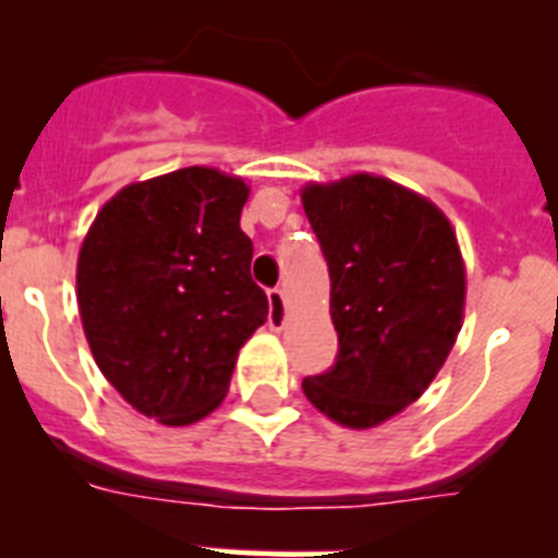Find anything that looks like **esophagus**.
Listing matches in <instances>:
<instances>
[{
    "instance_id": "34e87169",
    "label": "esophagus",
    "mask_w": 558,
    "mask_h": 558,
    "mask_svg": "<svg viewBox=\"0 0 558 558\" xmlns=\"http://www.w3.org/2000/svg\"><path fill=\"white\" fill-rule=\"evenodd\" d=\"M268 327L274 329V332H279V329L284 327V322H288V310H284V293L279 288L268 290Z\"/></svg>"
}]
</instances>
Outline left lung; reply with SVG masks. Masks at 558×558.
I'll use <instances>...</instances> for the list:
<instances>
[{
    "label": "left lung",
    "instance_id": "8db88e82",
    "mask_svg": "<svg viewBox=\"0 0 558 558\" xmlns=\"http://www.w3.org/2000/svg\"><path fill=\"white\" fill-rule=\"evenodd\" d=\"M302 204L329 265L332 368L302 383L338 425L366 430L416 402L461 332L466 270L445 211L357 172L310 184Z\"/></svg>",
    "mask_w": 558,
    "mask_h": 558
}]
</instances>
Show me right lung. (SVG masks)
<instances>
[{"instance_id": "right-lung-1", "label": "right lung", "mask_w": 558, "mask_h": 558, "mask_svg": "<svg viewBox=\"0 0 558 558\" xmlns=\"http://www.w3.org/2000/svg\"><path fill=\"white\" fill-rule=\"evenodd\" d=\"M243 179L184 167L122 186L77 256L83 332L125 402L184 427L223 402L236 352L268 318L251 279Z\"/></svg>"}]
</instances>
